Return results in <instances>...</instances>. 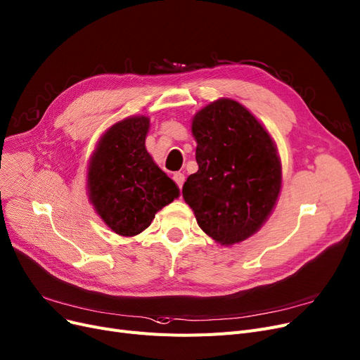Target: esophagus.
Instances as JSON below:
<instances>
[{
    "label": "esophagus",
    "mask_w": 360,
    "mask_h": 360,
    "mask_svg": "<svg viewBox=\"0 0 360 360\" xmlns=\"http://www.w3.org/2000/svg\"><path fill=\"white\" fill-rule=\"evenodd\" d=\"M184 174H181V172H174V174H172V180L176 181V184L179 186V189H181L183 188V183H184Z\"/></svg>",
    "instance_id": "34e87169"
}]
</instances>
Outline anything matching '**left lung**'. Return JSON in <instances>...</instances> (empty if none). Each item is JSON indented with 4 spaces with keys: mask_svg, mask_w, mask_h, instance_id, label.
Here are the masks:
<instances>
[{
    "mask_svg": "<svg viewBox=\"0 0 360 360\" xmlns=\"http://www.w3.org/2000/svg\"><path fill=\"white\" fill-rule=\"evenodd\" d=\"M199 169L183 198L204 232L221 245L245 240L267 220L282 184L276 145L254 115L219 98L192 120Z\"/></svg>",
    "mask_w": 360,
    "mask_h": 360,
    "instance_id": "obj_1",
    "label": "left lung"
}]
</instances>
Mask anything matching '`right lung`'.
I'll use <instances>...</instances> for the list:
<instances>
[{
    "mask_svg": "<svg viewBox=\"0 0 360 360\" xmlns=\"http://www.w3.org/2000/svg\"><path fill=\"white\" fill-rule=\"evenodd\" d=\"M148 117H130L98 140L91 155L87 189L90 202L108 227L121 236H136L155 214L179 196V188L148 153Z\"/></svg>",
    "mask_w": 360,
    "mask_h": 360,
    "instance_id": "add662e5",
    "label": "right lung"
}]
</instances>
